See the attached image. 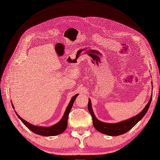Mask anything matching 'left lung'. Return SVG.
Listing matches in <instances>:
<instances>
[{
  "instance_id": "obj_1",
  "label": "left lung",
  "mask_w": 160,
  "mask_h": 160,
  "mask_svg": "<svg viewBox=\"0 0 160 160\" xmlns=\"http://www.w3.org/2000/svg\"><path fill=\"white\" fill-rule=\"evenodd\" d=\"M152 99V95L151 97V98H150L149 102L148 103L146 107H145V108L142 110L141 113L128 120L123 121V122H119L118 123H103L100 122V121L97 119L93 112L90 99H89L88 103V110L92 117L93 126L97 130L99 131V132L106 135H111V136H118V135H122L125 133L128 132V131H129L138 123L139 121H140L143 118V116L147 113L150 104H151Z\"/></svg>"
}]
</instances>
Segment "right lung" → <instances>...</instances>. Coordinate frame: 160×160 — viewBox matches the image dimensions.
I'll list each match as a JSON object with an SVG mask.
<instances>
[{
  "label": "right lung",
  "instance_id": "add662e5",
  "mask_svg": "<svg viewBox=\"0 0 160 160\" xmlns=\"http://www.w3.org/2000/svg\"><path fill=\"white\" fill-rule=\"evenodd\" d=\"M77 96H78V94H76L73 97V98L71 99L69 104L68 105V106H67V108L65 110V112L64 113L63 117L62 118L60 122L58 123L52 125V126H51V127L35 126V125H31V123H28L27 122H26L25 120H24L22 118H21L20 116L17 114V112H16V114L18 116V118L21 120V122L24 124H25V126L27 127L31 131H32L33 133L41 135H43V136H52V135H59V134L63 133L64 131L66 129V128L67 127V121H68L69 114V112H70L72 106V105H73L75 99L77 98ZM12 106L14 108V106L12 104Z\"/></svg>",
  "mask_w": 160,
  "mask_h": 160
}]
</instances>
